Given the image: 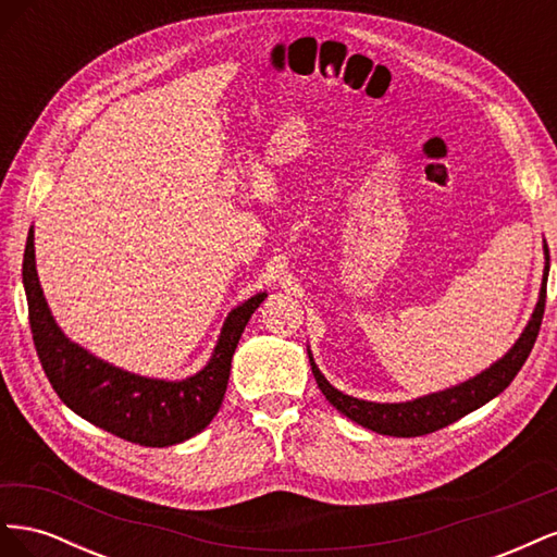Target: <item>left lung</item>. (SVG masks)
Here are the masks:
<instances>
[{
    "label": "left lung",
    "instance_id": "8db88e82",
    "mask_svg": "<svg viewBox=\"0 0 557 557\" xmlns=\"http://www.w3.org/2000/svg\"><path fill=\"white\" fill-rule=\"evenodd\" d=\"M548 269H550V258H548V246L544 242L542 288H539L536 307L528 320V325L520 332L516 344L507 352H504L499 360H495L491 367H485L483 372H479L476 376H471L458 385L444 387V391L409 399V401H369V399H358L352 395H346L339 391V387H334L323 376V372L318 369V364L311 356V348L307 346L311 372L315 376L318 387L323 391L325 399L336 411H342L346 418L352 420V423H358V425L372 430V432H379V434L420 436V434H430L434 430H442V428L455 423L458 418L476 411L479 407H483V404L495 399L504 391V387H507L516 379L520 367L525 364L530 350L536 342L539 327H542Z\"/></svg>",
    "mask_w": 557,
    "mask_h": 557
}]
</instances>
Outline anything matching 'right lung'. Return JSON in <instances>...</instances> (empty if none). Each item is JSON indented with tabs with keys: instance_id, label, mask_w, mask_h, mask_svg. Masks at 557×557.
Wrapping results in <instances>:
<instances>
[{
	"instance_id": "1",
	"label": "right lung",
	"mask_w": 557,
	"mask_h": 557,
	"mask_svg": "<svg viewBox=\"0 0 557 557\" xmlns=\"http://www.w3.org/2000/svg\"><path fill=\"white\" fill-rule=\"evenodd\" d=\"M23 285L32 339L58 397L88 423L150 448L181 444L211 423L223 404L232 356L244 327L267 297V290H262L234 307L218 334L209 362L199 372L172 381L127 372L97 358L62 332L39 283L35 225L27 232Z\"/></svg>"
}]
</instances>
